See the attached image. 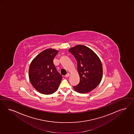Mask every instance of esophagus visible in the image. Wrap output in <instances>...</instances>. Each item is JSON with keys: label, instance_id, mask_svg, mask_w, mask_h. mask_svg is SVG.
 Instances as JSON below:
<instances>
[{"label": "esophagus", "instance_id": "1", "mask_svg": "<svg viewBox=\"0 0 134 134\" xmlns=\"http://www.w3.org/2000/svg\"><path fill=\"white\" fill-rule=\"evenodd\" d=\"M69 76H70V74H69V73H67V74L65 75V77H69Z\"/></svg>", "mask_w": 134, "mask_h": 134}]
</instances>
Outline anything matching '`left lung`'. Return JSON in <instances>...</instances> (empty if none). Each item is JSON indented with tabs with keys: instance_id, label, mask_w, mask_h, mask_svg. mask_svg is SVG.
I'll return each mask as SVG.
<instances>
[{
	"instance_id": "left-lung-1",
	"label": "left lung",
	"mask_w": 134,
	"mask_h": 134,
	"mask_svg": "<svg viewBox=\"0 0 134 134\" xmlns=\"http://www.w3.org/2000/svg\"><path fill=\"white\" fill-rule=\"evenodd\" d=\"M77 61L80 81L74 89L80 93H86L95 88L103 77L101 61L97 54L87 47L78 45L69 49Z\"/></svg>"
}]
</instances>
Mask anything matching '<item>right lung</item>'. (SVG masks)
Segmentation results:
<instances>
[{"instance_id": "1", "label": "right lung", "mask_w": 134, "mask_h": 134, "mask_svg": "<svg viewBox=\"0 0 134 134\" xmlns=\"http://www.w3.org/2000/svg\"><path fill=\"white\" fill-rule=\"evenodd\" d=\"M58 53L54 49H46L37 55L29 66L30 81L41 93L48 95L54 93L61 82L62 76L57 72L53 62Z\"/></svg>"}]
</instances>
